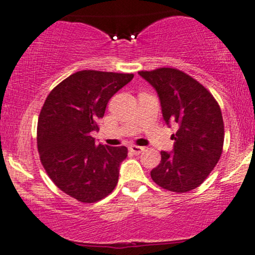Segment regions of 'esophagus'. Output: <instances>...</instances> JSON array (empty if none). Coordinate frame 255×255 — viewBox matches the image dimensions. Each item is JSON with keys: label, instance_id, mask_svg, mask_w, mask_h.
<instances>
[{"label": "esophagus", "instance_id": "esophagus-1", "mask_svg": "<svg viewBox=\"0 0 255 255\" xmlns=\"http://www.w3.org/2000/svg\"><path fill=\"white\" fill-rule=\"evenodd\" d=\"M128 150L131 151V153H133V154H141L142 151H144V147H139V145H135V144H132V145H130V147H128Z\"/></svg>", "mask_w": 255, "mask_h": 255}]
</instances>
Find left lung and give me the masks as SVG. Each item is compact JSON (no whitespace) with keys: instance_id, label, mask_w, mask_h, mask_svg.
<instances>
[{"instance_id":"obj_1","label":"left lung","mask_w":255,"mask_h":255,"mask_svg":"<svg viewBox=\"0 0 255 255\" xmlns=\"http://www.w3.org/2000/svg\"><path fill=\"white\" fill-rule=\"evenodd\" d=\"M158 93L172 135V151H161V161L151 170V179L166 190L187 193L207 178L222 155L224 123L218 102L204 85L176 68L139 71Z\"/></svg>"}]
</instances>
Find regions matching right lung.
<instances>
[{"mask_svg": "<svg viewBox=\"0 0 255 255\" xmlns=\"http://www.w3.org/2000/svg\"><path fill=\"white\" fill-rule=\"evenodd\" d=\"M133 74L79 71L56 85L37 125L43 167L56 187L81 202H96L113 191L128 148L96 144L91 136L117 91Z\"/></svg>", "mask_w": 255, "mask_h": 255, "instance_id": "1", "label": "right lung"}]
</instances>
